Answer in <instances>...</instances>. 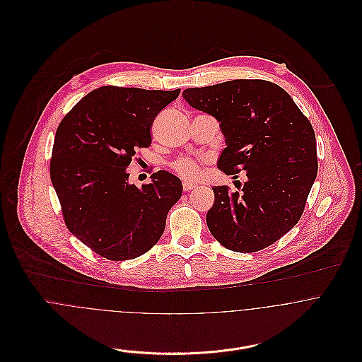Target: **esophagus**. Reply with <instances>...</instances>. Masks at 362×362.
Wrapping results in <instances>:
<instances>
[{"mask_svg": "<svg viewBox=\"0 0 362 362\" xmlns=\"http://www.w3.org/2000/svg\"><path fill=\"white\" fill-rule=\"evenodd\" d=\"M197 185L194 184V182H188V181H184L182 182V188H184V191H191V189H194Z\"/></svg>", "mask_w": 362, "mask_h": 362, "instance_id": "obj_1", "label": "esophagus"}]
</instances>
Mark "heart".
I'll use <instances>...</instances> for the list:
<instances>
[{
  "label": "heart",
  "mask_w": 362,
  "mask_h": 362,
  "mask_svg": "<svg viewBox=\"0 0 362 362\" xmlns=\"http://www.w3.org/2000/svg\"><path fill=\"white\" fill-rule=\"evenodd\" d=\"M173 168L175 170V173L185 178V180H189V181H194V180H198L201 177V164L198 160L195 158H189V157H182V158H178L174 164H173Z\"/></svg>",
  "instance_id": "b5f03b06"
}]
</instances>
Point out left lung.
Wrapping results in <instances>:
<instances>
[{
    "label": "left lung",
    "instance_id": "left-lung-1",
    "mask_svg": "<svg viewBox=\"0 0 362 362\" xmlns=\"http://www.w3.org/2000/svg\"><path fill=\"white\" fill-rule=\"evenodd\" d=\"M182 96L220 122L227 148L217 167L228 175L247 174V181L235 185L238 191L211 188V235L235 252L272 245L298 223L317 174L308 118L284 89L262 79L191 88Z\"/></svg>",
    "mask_w": 362,
    "mask_h": 362
}]
</instances>
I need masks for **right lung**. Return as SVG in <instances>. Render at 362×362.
<instances>
[{"mask_svg": "<svg viewBox=\"0 0 362 362\" xmlns=\"http://www.w3.org/2000/svg\"><path fill=\"white\" fill-rule=\"evenodd\" d=\"M181 89L102 86L59 122L50 161L52 187L68 230L110 260L135 259L160 240L182 184L160 170L138 188L127 171L135 152L152 144L157 114Z\"/></svg>", "mask_w": 362, "mask_h": 362, "instance_id": "add662e5", "label": "right lung"}]
</instances>
